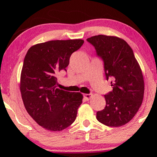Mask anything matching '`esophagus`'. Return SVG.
<instances>
[{"label":"esophagus","instance_id":"1","mask_svg":"<svg viewBox=\"0 0 157 157\" xmlns=\"http://www.w3.org/2000/svg\"><path fill=\"white\" fill-rule=\"evenodd\" d=\"M91 97H92V94H84V98H86V100H89Z\"/></svg>","mask_w":157,"mask_h":157}]
</instances>
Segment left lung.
Listing matches in <instances>:
<instances>
[{
    "instance_id": "1",
    "label": "left lung",
    "mask_w": 157,
    "mask_h": 157,
    "mask_svg": "<svg viewBox=\"0 0 157 157\" xmlns=\"http://www.w3.org/2000/svg\"><path fill=\"white\" fill-rule=\"evenodd\" d=\"M104 61L106 80L113 90L104 95L106 106L97 111L96 119L108 126L125 125L140 108L144 82L140 66L125 40L117 36L98 35L87 38Z\"/></svg>"
}]
</instances>
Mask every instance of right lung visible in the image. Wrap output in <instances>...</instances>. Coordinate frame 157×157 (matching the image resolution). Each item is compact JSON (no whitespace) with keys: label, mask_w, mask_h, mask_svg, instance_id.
I'll return each instance as SVG.
<instances>
[{"label":"right lung","mask_w":157,"mask_h":157,"mask_svg":"<svg viewBox=\"0 0 157 157\" xmlns=\"http://www.w3.org/2000/svg\"><path fill=\"white\" fill-rule=\"evenodd\" d=\"M83 43L81 39L50 40L31 46L25 55L21 96L29 114L47 130L62 131L76 120L83 95L58 89L56 74L66 71L71 56Z\"/></svg>","instance_id":"add662e5"}]
</instances>
